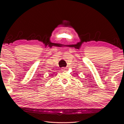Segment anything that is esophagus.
<instances>
[{"mask_svg": "<svg viewBox=\"0 0 124 124\" xmlns=\"http://www.w3.org/2000/svg\"><path fill=\"white\" fill-rule=\"evenodd\" d=\"M65 69H66V68H62V71H65Z\"/></svg>", "mask_w": 124, "mask_h": 124, "instance_id": "obj_1", "label": "esophagus"}]
</instances>
